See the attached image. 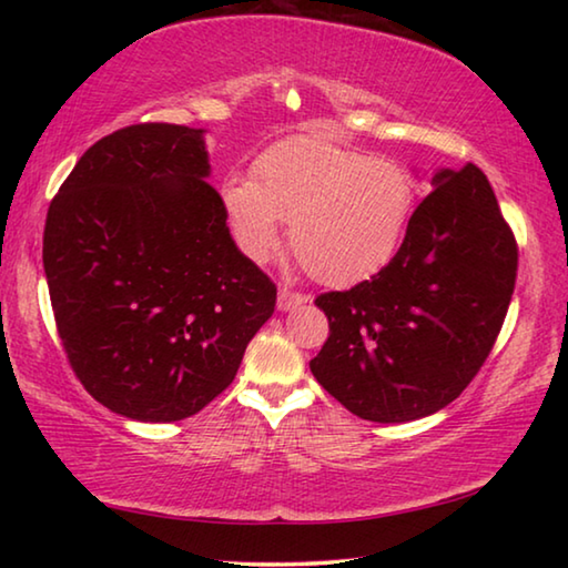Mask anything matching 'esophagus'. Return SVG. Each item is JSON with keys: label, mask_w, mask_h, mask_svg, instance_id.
I'll return each instance as SVG.
<instances>
[{"label": "esophagus", "mask_w": 568, "mask_h": 568, "mask_svg": "<svg viewBox=\"0 0 568 568\" xmlns=\"http://www.w3.org/2000/svg\"><path fill=\"white\" fill-rule=\"evenodd\" d=\"M305 301H307L305 293L291 291V287H281V291H277V307H281V311H293V307H297Z\"/></svg>", "instance_id": "34e87169"}]
</instances>
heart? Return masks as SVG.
<instances>
[{"label": "heart", "instance_id": "1", "mask_svg": "<svg viewBox=\"0 0 568 568\" xmlns=\"http://www.w3.org/2000/svg\"><path fill=\"white\" fill-rule=\"evenodd\" d=\"M230 225L253 261L291 245L315 281L353 285L378 275L398 255L416 210V178L396 160L301 134L265 150L255 178L223 187Z\"/></svg>", "mask_w": 568, "mask_h": 568}]
</instances>
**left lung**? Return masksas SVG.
<instances>
[{"mask_svg":"<svg viewBox=\"0 0 568 568\" xmlns=\"http://www.w3.org/2000/svg\"><path fill=\"white\" fill-rule=\"evenodd\" d=\"M518 271L514 230L480 168L440 170L398 255L371 281L315 297L328 341L315 381L358 418L403 423L466 390L501 333Z\"/></svg>","mask_w":568,"mask_h":568,"instance_id":"8db88e82","label":"left lung"}]
</instances>
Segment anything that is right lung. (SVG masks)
Here are the masks:
<instances>
[{"instance_id":"obj_1","label":"right lung","mask_w":568,"mask_h":568,"mask_svg":"<svg viewBox=\"0 0 568 568\" xmlns=\"http://www.w3.org/2000/svg\"><path fill=\"white\" fill-rule=\"evenodd\" d=\"M203 130L140 122L94 142L47 210L42 261L74 376L124 418L217 398L277 287L240 253Z\"/></svg>"}]
</instances>
